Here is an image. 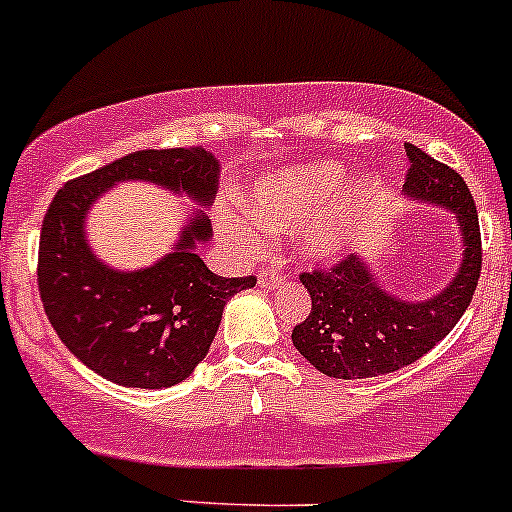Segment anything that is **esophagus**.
<instances>
[{
    "mask_svg": "<svg viewBox=\"0 0 512 512\" xmlns=\"http://www.w3.org/2000/svg\"><path fill=\"white\" fill-rule=\"evenodd\" d=\"M282 282H284L282 272H279V267L274 265L260 269V274H257V284H260L262 289H277Z\"/></svg>",
    "mask_w": 512,
    "mask_h": 512,
    "instance_id": "obj_1",
    "label": "esophagus"
}]
</instances>
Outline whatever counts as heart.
<instances>
[{
  "label": "heart",
  "mask_w": 512,
  "mask_h": 512,
  "mask_svg": "<svg viewBox=\"0 0 512 512\" xmlns=\"http://www.w3.org/2000/svg\"><path fill=\"white\" fill-rule=\"evenodd\" d=\"M347 179L350 174L340 165L286 167V170L267 172L247 187L245 209L253 221L233 213H221L218 228L235 250L255 255L262 247L257 226L274 230L301 228L320 217L321 221L308 228L303 238V252L313 260H330L345 250L362 223L367 206L379 194V179L364 177L357 184L352 204L328 217L330 209L338 204Z\"/></svg>",
  "instance_id": "b5f03b06"
}]
</instances>
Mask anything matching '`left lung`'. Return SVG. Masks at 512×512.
<instances>
[{"label":"left lung","mask_w":512,"mask_h":512,"mask_svg":"<svg viewBox=\"0 0 512 512\" xmlns=\"http://www.w3.org/2000/svg\"><path fill=\"white\" fill-rule=\"evenodd\" d=\"M411 170L406 194L457 216L464 235L462 267L440 294L403 301L386 294L359 255L330 269L303 272L311 313L291 333L294 347L318 372L333 379H367L408 367L459 323L481 277V230L474 196L452 167L406 143Z\"/></svg>","instance_id":"obj_1"}]
</instances>
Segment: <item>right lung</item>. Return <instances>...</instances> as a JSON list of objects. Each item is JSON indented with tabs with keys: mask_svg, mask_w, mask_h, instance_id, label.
Returning a JSON list of instances; mask_svg holds the SVG:
<instances>
[{
	"mask_svg": "<svg viewBox=\"0 0 512 512\" xmlns=\"http://www.w3.org/2000/svg\"><path fill=\"white\" fill-rule=\"evenodd\" d=\"M160 184L211 206L218 162L204 148L138 150L70 179L48 206L38 245V291L46 316L82 364L131 389H167L209 355L223 306L255 277L226 279L196 255L211 238L209 218L196 211L170 255L138 272L97 260L84 240V218L116 182Z\"/></svg>",
	"mask_w": 512,
	"mask_h": 512,
	"instance_id": "add662e5",
	"label": "right lung"
}]
</instances>
